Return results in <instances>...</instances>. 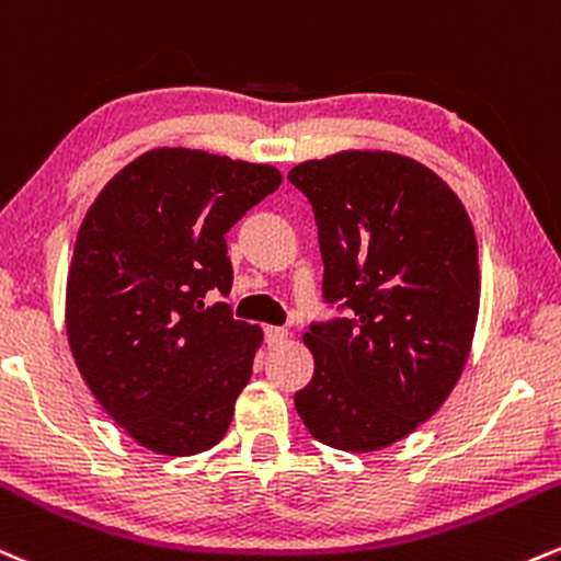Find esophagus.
<instances>
[{
  "instance_id": "1",
  "label": "esophagus",
  "mask_w": 561,
  "mask_h": 561,
  "mask_svg": "<svg viewBox=\"0 0 561 561\" xmlns=\"http://www.w3.org/2000/svg\"><path fill=\"white\" fill-rule=\"evenodd\" d=\"M285 342H287V332H285V329H279V327H266V345L279 347V345H285Z\"/></svg>"
}]
</instances>
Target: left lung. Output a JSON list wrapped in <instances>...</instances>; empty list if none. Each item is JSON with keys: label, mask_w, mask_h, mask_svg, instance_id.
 I'll return each instance as SVG.
<instances>
[{"label": "left lung", "mask_w": 561, "mask_h": 561, "mask_svg": "<svg viewBox=\"0 0 561 561\" xmlns=\"http://www.w3.org/2000/svg\"><path fill=\"white\" fill-rule=\"evenodd\" d=\"M287 180L319 227L323 298L353 313L313 323V379L295 408L327 447L379 451L447 402L481 308L476 229L434 170L394 151L347 148Z\"/></svg>", "instance_id": "obj_1"}]
</instances>
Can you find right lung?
<instances>
[{"mask_svg": "<svg viewBox=\"0 0 561 561\" xmlns=\"http://www.w3.org/2000/svg\"><path fill=\"white\" fill-rule=\"evenodd\" d=\"M279 185L272 164L161 146L88 208L67 272V342L88 389L140 447L187 457L225 438L263 329L206 295L232 287L229 227Z\"/></svg>", "mask_w": 561, "mask_h": 561, "instance_id": "right-lung-1", "label": "right lung"}]
</instances>
